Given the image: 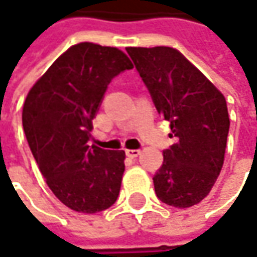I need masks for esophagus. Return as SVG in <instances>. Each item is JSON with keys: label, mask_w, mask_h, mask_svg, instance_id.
Wrapping results in <instances>:
<instances>
[{"label": "esophagus", "mask_w": 257, "mask_h": 257, "mask_svg": "<svg viewBox=\"0 0 257 257\" xmlns=\"http://www.w3.org/2000/svg\"><path fill=\"white\" fill-rule=\"evenodd\" d=\"M125 154H126L128 157H131V159H137V157L141 154V151H140V150H126Z\"/></svg>", "instance_id": "34e87169"}]
</instances>
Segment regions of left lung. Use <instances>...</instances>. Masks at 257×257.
<instances>
[{"instance_id":"obj_1","label":"left lung","mask_w":257,"mask_h":257,"mask_svg":"<svg viewBox=\"0 0 257 257\" xmlns=\"http://www.w3.org/2000/svg\"><path fill=\"white\" fill-rule=\"evenodd\" d=\"M159 113L177 143L163 151L153 177L160 201L174 208L199 204L224 164L230 117L224 94L174 48H126Z\"/></svg>"}]
</instances>
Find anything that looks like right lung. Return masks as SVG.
Masks as SVG:
<instances>
[{
	"mask_svg": "<svg viewBox=\"0 0 257 257\" xmlns=\"http://www.w3.org/2000/svg\"><path fill=\"white\" fill-rule=\"evenodd\" d=\"M134 68L117 48L81 42L68 48L29 90L23 129L40 173L69 209L96 214L116 202L125 151L87 145L107 84Z\"/></svg>",
	"mask_w": 257,
	"mask_h": 257,
	"instance_id": "right-lung-1",
	"label": "right lung"
}]
</instances>
